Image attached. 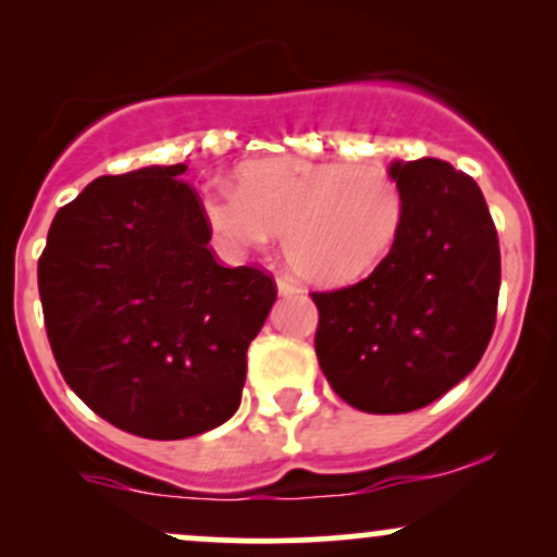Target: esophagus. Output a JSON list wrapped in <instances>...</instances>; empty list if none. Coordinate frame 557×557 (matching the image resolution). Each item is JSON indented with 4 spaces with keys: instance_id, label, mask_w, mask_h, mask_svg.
Segmentation results:
<instances>
[{
    "instance_id": "1",
    "label": "esophagus",
    "mask_w": 557,
    "mask_h": 557,
    "mask_svg": "<svg viewBox=\"0 0 557 557\" xmlns=\"http://www.w3.org/2000/svg\"><path fill=\"white\" fill-rule=\"evenodd\" d=\"M277 290H280V296H296V293H300V285L293 283V280H287V277H277Z\"/></svg>"
}]
</instances>
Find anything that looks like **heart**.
I'll return each mask as SVG.
<instances>
[{
  "label": "heart",
  "instance_id": "heart-1",
  "mask_svg": "<svg viewBox=\"0 0 557 557\" xmlns=\"http://www.w3.org/2000/svg\"><path fill=\"white\" fill-rule=\"evenodd\" d=\"M201 212L227 251H259L285 233V257L300 277L345 285L387 257L406 201L382 164L277 157L243 164L238 190L209 188Z\"/></svg>",
  "mask_w": 557,
  "mask_h": 557
}]
</instances>
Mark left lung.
Segmentation results:
<instances>
[{"label": "left lung", "mask_w": 557, "mask_h": 557, "mask_svg": "<svg viewBox=\"0 0 557 557\" xmlns=\"http://www.w3.org/2000/svg\"><path fill=\"white\" fill-rule=\"evenodd\" d=\"M406 212L369 277L311 293L319 367L348 406L408 413L463 380L487 350L500 243L482 190L440 159L395 162Z\"/></svg>", "instance_id": "left-lung-1"}]
</instances>
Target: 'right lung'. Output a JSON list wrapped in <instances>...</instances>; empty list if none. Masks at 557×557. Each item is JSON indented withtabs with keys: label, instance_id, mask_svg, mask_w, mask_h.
I'll use <instances>...</instances> for the list:
<instances>
[{
	"label": "right lung",
	"instance_id": "add662e5",
	"mask_svg": "<svg viewBox=\"0 0 557 557\" xmlns=\"http://www.w3.org/2000/svg\"><path fill=\"white\" fill-rule=\"evenodd\" d=\"M185 164L96 177L65 203L38 259L57 367L117 430L149 440L209 432L238 411L246 350L277 285L222 267Z\"/></svg>",
	"mask_w": 557,
	"mask_h": 557
}]
</instances>
